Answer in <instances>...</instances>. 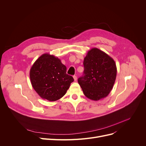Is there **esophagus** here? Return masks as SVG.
Returning <instances> with one entry per match:
<instances>
[{
    "instance_id": "obj_1",
    "label": "esophagus",
    "mask_w": 146,
    "mask_h": 146,
    "mask_svg": "<svg viewBox=\"0 0 146 146\" xmlns=\"http://www.w3.org/2000/svg\"><path fill=\"white\" fill-rule=\"evenodd\" d=\"M73 79H74V81H76V80H77V79H78L77 77H76V76H73Z\"/></svg>"
}]
</instances>
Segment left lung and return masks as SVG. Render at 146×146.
I'll return each instance as SVG.
<instances>
[{
	"label": "left lung",
	"instance_id": "obj_1",
	"mask_svg": "<svg viewBox=\"0 0 146 146\" xmlns=\"http://www.w3.org/2000/svg\"><path fill=\"white\" fill-rule=\"evenodd\" d=\"M83 76L78 83L83 94L92 101L106 97L113 88L117 76L113 59L97 48L90 50L83 61Z\"/></svg>",
	"mask_w": 146,
	"mask_h": 146
}]
</instances>
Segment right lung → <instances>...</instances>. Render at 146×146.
Listing matches in <instances>:
<instances>
[{"mask_svg":"<svg viewBox=\"0 0 146 146\" xmlns=\"http://www.w3.org/2000/svg\"><path fill=\"white\" fill-rule=\"evenodd\" d=\"M67 68L57 57L45 53L30 69L32 86L41 98L52 102L62 98L74 81Z\"/></svg>","mask_w":146,"mask_h":146,"instance_id":"add662e5","label":"right lung"}]
</instances>
